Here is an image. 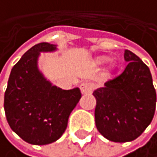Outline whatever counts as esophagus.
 I'll list each match as a JSON object with an SVG mask.
<instances>
[{"label":"esophagus","mask_w":157,"mask_h":157,"mask_svg":"<svg viewBox=\"0 0 157 157\" xmlns=\"http://www.w3.org/2000/svg\"><path fill=\"white\" fill-rule=\"evenodd\" d=\"M79 88H81V92L82 94H90L93 92L94 90V83L92 82H82L81 86H79Z\"/></svg>","instance_id":"esophagus-1"}]
</instances>
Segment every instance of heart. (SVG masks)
Returning a JSON list of instances; mask_svg holds the SVG:
<instances>
[{
	"mask_svg": "<svg viewBox=\"0 0 157 157\" xmlns=\"http://www.w3.org/2000/svg\"><path fill=\"white\" fill-rule=\"evenodd\" d=\"M99 61L101 62V63H105V62H107V61H108V58H101V59H100Z\"/></svg>",
	"mask_w": 157,
	"mask_h": 157,
	"instance_id": "b5f03b06",
	"label": "heart"
}]
</instances>
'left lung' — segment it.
Segmentation results:
<instances>
[{"instance_id": "8db88e82", "label": "left lung", "mask_w": 157, "mask_h": 157, "mask_svg": "<svg viewBox=\"0 0 157 157\" xmlns=\"http://www.w3.org/2000/svg\"><path fill=\"white\" fill-rule=\"evenodd\" d=\"M124 58L128 63L122 74L93 93L97 100V129L114 142L139 137L152 121L156 105L148 66L130 50H125Z\"/></svg>"}]
</instances>
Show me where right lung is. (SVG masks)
I'll return each instance as SVG.
<instances>
[{
    "instance_id": "add662e5",
    "label": "right lung",
    "mask_w": 157,
    "mask_h": 157,
    "mask_svg": "<svg viewBox=\"0 0 157 157\" xmlns=\"http://www.w3.org/2000/svg\"><path fill=\"white\" fill-rule=\"evenodd\" d=\"M56 50L42 42L25 52L12 68L4 108L11 129L30 144L45 145L60 138L82 94L78 88L62 90L47 81L38 68L40 52Z\"/></svg>"
}]
</instances>
